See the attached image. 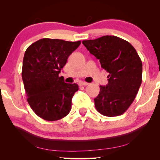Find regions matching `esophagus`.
I'll list each match as a JSON object with an SVG mask.
<instances>
[{"label": "esophagus", "mask_w": 160, "mask_h": 160, "mask_svg": "<svg viewBox=\"0 0 160 160\" xmlns=\"http://www.w3.org/2000/svg\"><path fill=\"white\" fill-rule=\"evenodd\" d=\"M79 85L80 86H85V85H88L89 83L88 82H82V81H81V82H80Z\"/></svg>", "instance_id": "1"}]
</instances>
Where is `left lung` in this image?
Wrapping results in <instances>:
<instances>
[{"label": "left lung", "mask_w": 160, "mask_h": 160, "mask_svg": "<svg viewBox=\"0 0 160 160\" xmlns=\"http://www.w3.org/2000/svg\"><path fill=\"white\" fill-rule=\"evenodd\" d=\"M82 44L99 59L109 72L108 84L100 86L94 104L97 112L110 116H120L134 101L142 82V64L134 47L116 36H104Z\"/></svg>", "instance_id": "obj_1"}]
</instances>
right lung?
Returning <instances> with one entry per match:
<instances>
[{
  "label": "right lung",
  "instance_id": "add662e5",
  "mask_svg": "<svg viewBox=\"0 0 160 160\" xmlns=\"http://www.w3.org/2000/svg\"><path fill=\"white\" fill-rule=\"evenodd\" d=\"M80 43L44 38L27 48L22 70L27 99L46 121L59 120L70 112L72 98L79 88L75 83L64 82L58 74Z\"/></svg>",
  "mask_w": 160,
  "mask_h": 160
}]
</instances>
